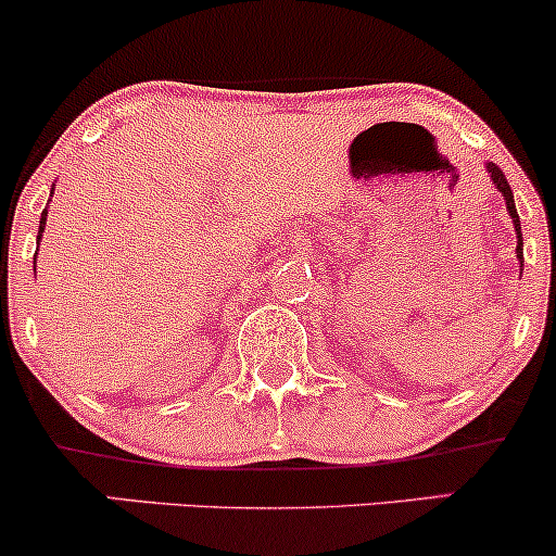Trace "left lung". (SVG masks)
Instances as JSON below:
<instances>
[{
  "mask_svg": "<svg viewBox=\"0 0 556 556\" xmlns=\"http://www.w3.org/2000/svg\"><path fill=\"white\" fill-rule=\"evenodd\" d=\"M489 172H491V180H494L496 188H500V193L504 195V201H507V212L513 216V225H515V232H518V258L522 264V232H520V216H518V208H515V198H513V190H509V182L507 177H504V172L496 167V164H489Z\"/></svg>",
  "mask_w": 556,
  "mask_h": 556,
  "instance_id": "1",
  "label": "left lung"
}]
</instances>
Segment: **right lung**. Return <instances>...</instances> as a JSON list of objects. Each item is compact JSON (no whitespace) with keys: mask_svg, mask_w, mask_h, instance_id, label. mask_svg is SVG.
Returning a JSON list of instances; mask_svg holds the SVG:
<instances>
[{"mask_svg":"<svg viewBox=\"0 0 556 556\" xmlns=\"http://www.w3.org/2000/svg\"><path fill=\"white\" fill-rule=\"evenodd\" d=\"M43 225H47V208H43V214H41V227H38V240H41V232H43Z\"/></svg>","mask_w":556,"mask_h":556,"instance_id":"obj_1","label":"right lung"}]
</instances>
